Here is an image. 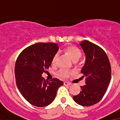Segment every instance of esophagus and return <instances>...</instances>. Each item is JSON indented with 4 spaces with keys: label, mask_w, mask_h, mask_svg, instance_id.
I'll list each match as a JSON object with an SVG mask.
<instances>
[{
    "label": "esophagus",
    "mask_w": 120,
    "mask_h": 120,
    "mask_svg": "<svg viewBox=\"0 0 120 120\" xmlns=\"http://www.w3.org/2000/svg\"><path fill=\"white\" fill-rule=\"evenodd\" d=\"M64 86H70L71 83H70V82L65 81V82H64Z\"/></svg>",
    "instance_id": "34e87169"
}]
</instances>
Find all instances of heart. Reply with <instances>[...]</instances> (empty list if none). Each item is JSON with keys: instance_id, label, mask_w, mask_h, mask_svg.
<instances>
[{"instance_id": "b5f03b06", "label": "heart", "mask_w": 120, "mask_h": 120, "mask_svg": "<svg viewBox=\"0 0 120 120\" xmlns=\"http://www.w3.org/2000/svg\"><path fill=\"white\" fill-rule=\"evenodd\" d=\"M64 52H66V54L70 57V58L73 61H78L82 56V52L81 51L78 47L76 46V45H68L64 49ZM58 57H59V54L56 53L52 57V64H56L58 60ZM70 71L68 70H66V69H61L57 72V75L58 76L63 78H66L69 76L71 74Z\"/></svg>"}]
</instances>
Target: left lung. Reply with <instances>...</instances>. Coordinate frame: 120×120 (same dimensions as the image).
<instances>
[{"instance_id":"obj_1","label":"left lung","mask_w":120,"mask_h":120,"mask_svg":"<svg viewBox=\"0 0 120 120\" xmlns=\"http://www.w3.org/2000/svg\"><path fill=\"white\" fill-rule=\"evenodd\" d=\"M80 45L86 55L81 71L82 78H86V84L73 98L79 105L89 106L98 103L105 95L111 80V65L106 52L98 45L88 41H81Z\"/></svg>"}]
</instances>
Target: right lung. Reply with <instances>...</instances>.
<instances>
[{
  "instance_id": "add662e5",
  "label": "right lung",
  "mask_w": 120,
  "mask_h": 120,
  "mask_svg": "<svg viewBox=\"0 0 120 120\" xmlns=\"http://www.w3.org/2000/svg\"><path fill=\"white\" fill-rule=\"evenodd\" d=\"M59 49L57 44L39 42L23 50L15 62V77L23 97L38 107L49 105L55 99L57 89L63 82L58 79L48 81L42 78Z\"/></svg>"
}]
</instances>
